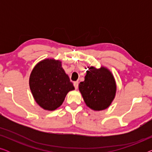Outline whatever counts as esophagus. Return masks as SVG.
I'll return each mask as SVG.
<instances>
[{
  "instance_id": "34e87169",
  "label": "esophagus",
  "mask_w": 152,
  "mask_h": 152,
  "mask_svg": "<svg viewBox=\"0 0 152 152\" xmlns=\"http://www.w3.org/2000/svg\"><path fill=\"white\" fill-rule=\"evenodd\" d=\"M78 84H79V82L77 81V82H75L73 83V85L75 86V89H77L78 88Z\"/></svg>"
}]
</instances>
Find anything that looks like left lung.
I'll return each instance as SVG.
<instances>
[{
  "label": "left lung",
  "mask_w": 152,
  "mask_h": 152,
  "mask_svg": "<svg viewBox=\"0 0 152 152\" xmlns=\"http://www.w3.org/2000/svg\"><path fill=\"white\" fill-rule=\"evenodd\" d=\"M88 68L84 81L79 84V91L91 109L95 111L107 109L115 98L117 90L113 75L104 66Z\"/></svg>",
  "instance_id": "8db88e82"
}]
</instances>
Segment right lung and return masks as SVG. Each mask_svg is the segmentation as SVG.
<instances>
[{"mask_svg":"<svg viewBox=\"0 0 152 152\" xmlns=\"http://www.w3.org/2000/svg\"><path fill=\"white\" fill-rule=\"evenodd\" d=\"M29 85L34 100L46 111H55L64 102L66 95L75 90L61 61L45 59L37 63L31 72Z\"/></svg>","mask_w":152,"mask_h":152,"instance_id":"obj_1","label":"right lung"}]
</instances>
